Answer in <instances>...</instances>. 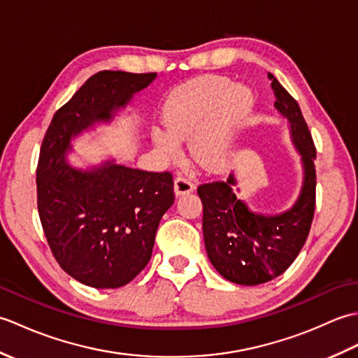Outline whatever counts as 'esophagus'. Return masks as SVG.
I'll return each mask as SVG.
<instances>
[{"label":"esophagus","mask_w":358,"mask_h":358,"mask_svg":"<svg viewBox=\"0 0 358 358\" xmlns=\"http://www.w3.org/2000/svg\"><path fill=\"white\" fill-rule=\"evenodd\" d=\"M173 187H175V194L185 195V194H191L195 189V185L189 177H185V175H178V177L173 181Z\"/></svg>","instance_id":"esophagus-1"}]
</instances>
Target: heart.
Segmentation results:
<instances>
[{"label": "heart", "mask_w": 358, "mask_h": 358, "mask_svg": "<svg viewBox=\"0 0 358 358\" xmlns=\"http://www.w3.org/2000/svg\"><path fill=\"white\" fill-rule=\"evenodd\" d=\"M252 106V94L229 78L204 75L185 83L167 98L164 123L152 131V138L163 157L173 158L181 140L191 136L196 162L210 171L229 162L238 129Z\"/></svg>", "instance_id": "b5f03b06"}]
</instances>
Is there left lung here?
Segmentation results:
<instances>
[{
	"label": "left lung",
	"mask_w": 358,
	"mask_h": 358,
	"mask_svg": "<svg viewBox=\"0 0 358 358\" xmlns=\"http://www.w3.org/2000/svg\"><path fill=\"white\" fill-rule=\"evenodd\" d=\"M271 86L277 110L291 124V138L301 155L303 186L294 206L277 215L252 212L235 195L231 173L226 181L199 186L203 203L204 246L220 275L237 285L255 286L281 275L294 263L310 231L315 210V146L300 106L273 75Z\"/></svg>",
	"instance_id": "left-lung-1"
}]
</instances>
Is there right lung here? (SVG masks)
<instances>
[{"mask_svg": "<svg viewBox=\"0 0 358 358\" xmlns=\"http://www.w3.org/2000/svg\"><path fill=\"white\" fill-rule=\"evenodd\" d=\"M157 73L103 71L92 75L53 115L36 167L38 214L64 272L96 289L127 285L146 268L159 220L172 206L171 172L106 162L90 171L67 163L72 138L109 123Z\"/></svg>", "mask_w": 358, "mask_h": 358, "instance_id": "right-lung-1", "label": "right lung"}]
</instances>
